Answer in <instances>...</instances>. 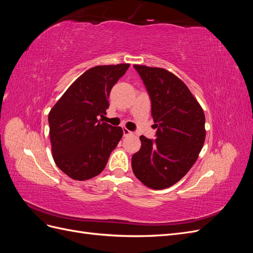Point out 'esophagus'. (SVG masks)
Returning a JSON list of instances; mask_svg holds the SVG:
<instances>
[{"label": "esophagus", "mask_w": 253, "mask_h": 253, "mask_svg": "<svg viewBox=\"0 0 253 253\" xmlns=\"http://www.w3.org/2000/svg\"><path fill=\"white\" fill-rule=\"evenodd\" d=\"M132 134H133V133H132L131 131H128L127 128H126V127L124 128V135H125V136H128V135H132Z\"/></svg>", "instance_id": "1"}]
</instances>
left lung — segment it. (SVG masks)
Segmentation results:
<instances>
[{
	"label": "left lung",
	"instance_id": "1",
	"mask_svg": "<svg viewBox=\"0 0 253 253\" xmlns=\"http://www.w3.org/2000/svg\"><path fill=\"white\" fill-rule=\"evenodd\" d=\"M134 67L150 95L157 138L140 136L141 148L132 157V169L144 186L162 190L179 181L197 160L206 137L205 114L188 86L171 72Z\"/></svg>",
	"mask_w": 253,
	"mask_h": 253
}]
</instances>
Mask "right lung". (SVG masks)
Wrapping results in <instances>:
<instances>
[{"instance_id":"1","label":"right lung","mask_w":253,"mask_h":253,"mask_svg":"<svg viewBox=\"0 0 253 253\" xmlns=\"http://www.w3.org/2000/svg\"><path fill=\"white\" fill-rule=\"evenodd\" d=\"M129 64L98 65L76 80L48 114L52 157L75 180L100 174L124 131L99 120L109 108L112 87Z\"/></svg>"}]
</instances>
